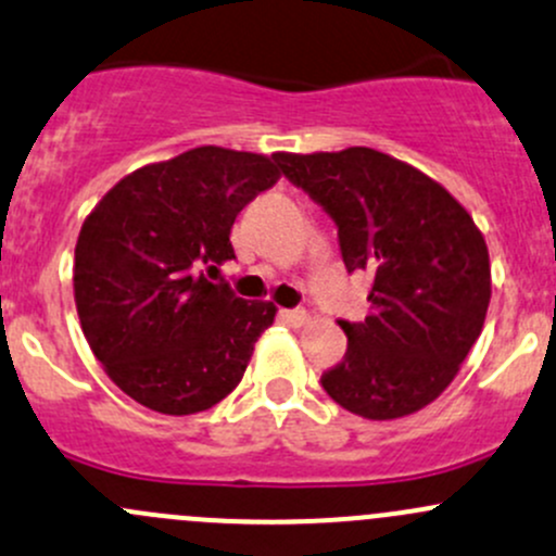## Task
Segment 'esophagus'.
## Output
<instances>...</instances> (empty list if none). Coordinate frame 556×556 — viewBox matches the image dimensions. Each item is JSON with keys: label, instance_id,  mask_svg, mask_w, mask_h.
Returning <instances> with one entry per match:
<instances>
[{"label": "esophagus", "instance_id": "34e87169", "mask_svg": "<svg viewBox=\"0 0 556 556\" xmlns=\"http://www.w3.org/2000/svg\"><path fill=\"white\" fill-rule=\"evenodd\" d=\"M279 317H282L285 323L293 325V327L308 325V314L303 312V308H282V312H279Z\"/></svg>", "mask_w": 556, "mask_h": 556}]
</instances>
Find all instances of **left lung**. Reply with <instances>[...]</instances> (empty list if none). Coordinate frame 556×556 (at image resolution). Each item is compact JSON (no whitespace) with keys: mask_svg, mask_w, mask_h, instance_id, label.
Segmentation results:
<instances>
[{"mask_svg":"<svg viewBox=\"0 0 556 556\" xmlns=\"http://www.w3.org/2000/svg\"><path fill=\"white\" fill-rule=\"evenodd\" d=\"M274 160L336 220L349 271L372 277L370 314L338 323L349 346L323 372L325 391L367 420L431 405L458 376L490 306V255L475 218L434 178L367 146Z\"/></svg>","mask_w":556,"mask_h":556,"instance_id":"8db88e82","label":"left lung"}]
</instances>
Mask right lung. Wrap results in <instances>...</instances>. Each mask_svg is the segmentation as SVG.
Returning <instances> with one entry per match:
<instances>
[{
	"mask_svg": "<svg viewBox=\"0 0 556 556\" xmlns=\"http://www.w3.org/2000/svg\"><path fill=\"white\" fill-rule=\"evenodd\" d=\"M279 180L274 156L200 146L125 175L81 224L74 301L92 354L130 400L165 416L218 405L277 317L202 266L233 258L239 210Z\"/></svg>",
	"mask_w": 556,
	"mask_h": 556,
	"instance_id": "add662e5",
	"label": "right lung"
}]
</instances>
